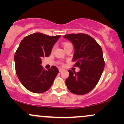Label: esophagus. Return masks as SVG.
Returning <instances> with one entry per match:
<instances>
[{
  "label": "esophagus",
  "instance_id": "esophagus-1",
  "mask_svg": "<svg viewBox=\"0 0 124 124\" xmlns=\"http://www.w3.org/2000/svg\"><path fill=\"white\" fill-rule=\"evenodd\" d=\"M63 70V69H62V68H59V72H62V71Z\"/></svg>",
  "mask_w": 124,
  "mask_h": 124
}]
</instances>
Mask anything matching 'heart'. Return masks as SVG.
I'll return each mask as SVG.
<instances>
[{
  "label": "heart",
  "mask_w": 124,
  "mask_h": 124,
  "mask_svg": "<svg viewBox=\"0 0 124 124\" xmlns=\"http://www.w3.org/2000/svg\"><path fill=\"white\" fill-rule=\"evenodd\" d=\"M70 45H72V44H71L70 42H65L63 44V46L64 49H65V48L68 47V46H70ZM52 50H54V48H53V49H52Z\"/></svg>",
  "instance_id": "b5f03b06"
}]
</instances>
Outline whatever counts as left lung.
I'll return each mask as SVG.
<instances>
[{
    "label": "left lung",
    "instance_id": "8db88e82",
    "mask_svg": "<svg viewBox=\"0 0 124 124\" xmlns=\"http://www.w3.org/2000/svg\"><path fill=\"white\" fill-rule=\"evenodd\" d=\"M63 37L73 44L74 66L80 68V71L76 73L68 70L69 76L66 79L67 87L75 94L89 93L98 83L104 68L101 48L93 38L86 34H71Z\"/></svg>",
    "mask_w": 124,
    "mask_h": 124
}]
</instances>
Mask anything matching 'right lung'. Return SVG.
Returning a JSON list of instances; mask_svg holds the SVG:
<instances>
[{"instance_id": "obj_1", "label": "right lung", "mask_w": 124, "mask_h": 124, "mask_svg": "<svg viewBox=\"0 0 124 124\" xmlns=\"http://www.w3.org/2000/svg\"><path fill=\"white\" fill-rule=\"evenodd\" d=\"M60 37L35 32L21 41L15 55V69L18 79L28 90L41 93L52 86L59 70L55 66L48 70L44 69L41 59L49 56Z\"/></svg>"}]
</instances>
